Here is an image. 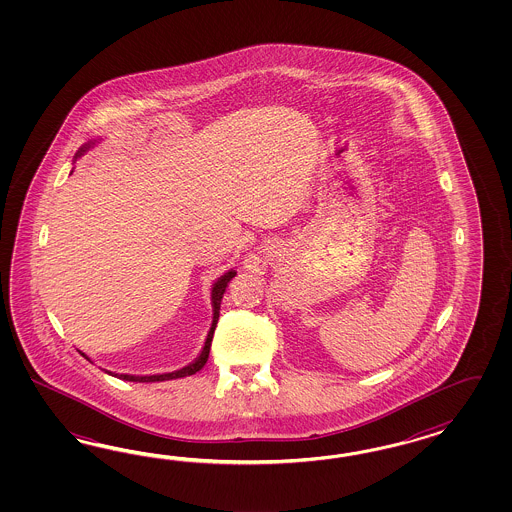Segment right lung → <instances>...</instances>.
<instances>
[{"instance_id":"obj_1","label":"right lung","mask_w":512,"mask_h":512,"mask_svg":"<svg viewBox=\"0 0 512 512\" xmlns=\"http://www.w3.org/2000/svg\"><path fill=\"white\" fill-rule=\"evenodd\" d=\"M88 148H90V144H84V146L78 150V154L75 155V157L84 154ZM234 276H236V272H234V270H229V272H225L221 278L217 279L216 283H214V287H212V308H214V319H212L210 332H208L206 341H204V347H202L201 355L195 358V362H191L189 366L182 368V370H176V372L171 373H161V375H127V373L118 375V373H107H110V375H116L118 379H124V381H135V383H155V381H171V379H178V377H186V375H193V373H197L199 370H202V366L206 364L208 355H210V345H212L214 330H216L217 319H219L221 298H223V293H225V289H227L229 281H231ZM80 355L84 358H88L84 353H80ZM88 360H90V358H88Z\"/></svg>"}]
</instances>
